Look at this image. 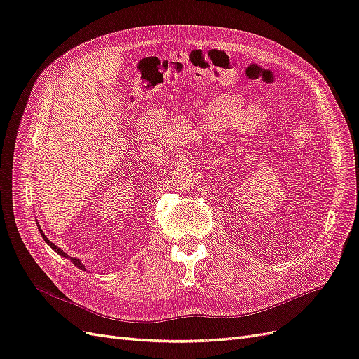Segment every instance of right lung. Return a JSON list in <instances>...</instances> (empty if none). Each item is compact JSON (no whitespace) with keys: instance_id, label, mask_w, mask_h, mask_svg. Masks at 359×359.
I'll return each instance as SVG.
<instances>
[{"instance_id":"right-lung-1","label":"right lung","mask_w":359,"mask_h":359,"mask_svg":"<svg viewBox=\"0 0 359 359\" xmlns=\"http://www.w3.org/2000/svg\"><path fill=\"white\" fill-rule=\"evenodd\" d=\"M37 226H39V223H37ZM39 231H40L41 236H43V238H45V241H46V243H48V244L50 245V248H52V250H55V252H57V253H58L60 256H62V257H66V259H69V260H70V262H73V265H74V266H78V268H81V269H85V265H82V262H81V260H79V259H76V257H72V256H69V255H67L66 252H62V250H61L60 247H57L55 244H53V243H50V241L48 240V238L45 236V233H43V232H41V229H40V226H39Z\"/></svg>"}]
</instances>
